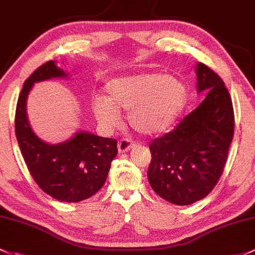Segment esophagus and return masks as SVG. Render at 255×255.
<instances>
[{"mask_svg":"<svg viewBox=\"0 0 255 255\" xmlns=\"http://www.w3.org/2000/svg\"><path fill=\"white\" fill-rule=\"evenodd\" d=\"M133 145H134V143H133L130 139L123 138L119 141V145H117V146H119V151L121 152V154H122V152L129 151V150L133 148Z\"/></svg>","mask_w":255,"mask_h":255,"instance_id":"1","label":"esophagus"}]
</instances>
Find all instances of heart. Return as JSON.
I'll return each mask as SVG.
<instances>
[{"instance_id":"heart-1","label":"heart","mask_w":255,"mask_h":255,"mask_svg":"<svg viewBox=\"0 0 255 255\" xmlns=\"http://www.w3.org/2000/svg\"><path fill=\"white\" fill-rule=\"evenodd\" d=\"M107 96L93 99V111L106 129L121 122V111L128 110L130 127L145 135L167 130L178 119L188 100V88L181 78L159 72H144L109 80Z\"/></svg>"}]
</instances>
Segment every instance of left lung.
<instances>
[{
	"mask_svg": "<svg viewBox=\"0 0 255 255\" xmlns=\"http://www.w3.org/2000/svg\"><path fill=\"white\" fill-rule=\"evenodd\" d=\"M195 73L197 92H205L204 100L175 129L149 146L150 186L176 205H191L213 191L234 136V107L225 83L200 62Z\"/></svg>",
	"mask_w": 255,
	"mask_h": 255,
	"instance_id": "8db88e82",
	"label": "left lung"
}]
</instances>
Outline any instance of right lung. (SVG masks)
Returning a JSON list of instances; mask_svg holds the SVG:
<instances>
[{"label": "right lung", "mask_w": 255, "mask_h": 255, "mask_svg": "<svg viewBox=\"0 0 255 255\" xmlns=\"http://www.w3.org/2000/svg\"><path fill=\"white\" fill-rule=\"evenodd\" d=\"M67 77L55 61H49L24 82L15 109V136L37 186L56 200L78 203L93 197L105 184L117 155V140L78 130L68 140L50 144L34 133L26 115L29 93L35 83Z\"/></svg>", "instance_id": "right-lung-1"}]
</instances>
